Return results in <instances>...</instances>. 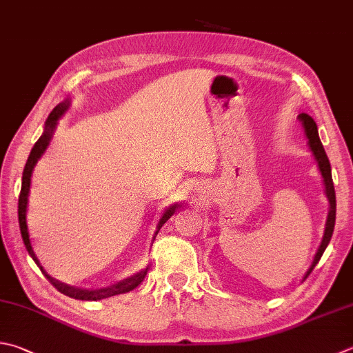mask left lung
I'll return each instance as SVG.
<instances>
[{
    "mask_svg": "<svg viewBox=\"0 0 353 353\" xmlns=\"http://www.w3.org/2000/svg\"><path fill=\"white\" fill-rule=\"evenodd\" d=\"M300 121L304 128L305 132V137L309 139V148L312 150V154H314L315 161L318 164V169L321 172V176H323V183H324V192H325V196L329 199V214H327V221H325V229H324V235L321 239V244L320 248H318L316 254L314 256V261H312L309 270L305 272V275L303 280H305L310 275V272L314 270L315 265L320 261V258L323 256L325 248H327V244L330 243V238L332 234H334V228H335V216H336V198H335V189H334V181H332V169H330V163H329V158L325 155V150L321 144V139L318 137V128H316V123L314 121V118L309 117L307 114H300Z\"/></svg>",
    "mask_w": 353,
    "mask_h": 353,
    "instance_id": "left-lung-1",
    "label": "left lung"
}]
</instances>
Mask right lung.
Segmentation results:
<instances>
[{
	"instance_id": "add662e5",
	"label": "right lung",
	"mask_w": 353,
	"mask_h": 353,
	"mask_svg": "<svg viewBox=\"0 0 353 353\" xmlns=\"http://www.w3.org/2000/svg\"><path fill=\"white\" fill-rule=\"evenodd\" d=\"M70 105V99H65V101L59 103L55 109L50 112L49 118L46 119V125H44V132L43 135L39 137L38 141L33 145L32 150H30V155L28 158V163L24 165V172H23V183H21V192H19V198H18V221H19V230H21V236H23V243L26 245V249H28L29 255L32 256L33 261L37 263V265L39 269H41L43 275L48 278L50 281L52 285H55L57 290L61 292V294L68 295L70 298H75V300H84V301H98V300H104V298H109V296H114V295H119V294H125V292H130L134 290L137 285H139L143 283L144 276L148 275V269H143L139 270L138 274L132 275L129 278H124L117 284H112L109 288H103V289H77V288H72V285L64 284L61 281L55 280V278H52L48 272L44 270V268L41 264H39V259L37 258L35 252H33L32 248V241H30V235H29V228H28V219H26V215H28V203H29V190H30V178H32V172L33 168H35V164L38 163V159L43 157V154L48 149V145L50 143V139L53 137V132H55V128L58 124V119L63 117V114L65 110L69 109ZM178 209V204L170 205L169 209L164 210L163 216L159 218V221L157 224V230H155V235L154 239L157 236V234L159 232V229L163 228V224L168 221V219L175 214Z\"/></svg>"
}]
</instances>
